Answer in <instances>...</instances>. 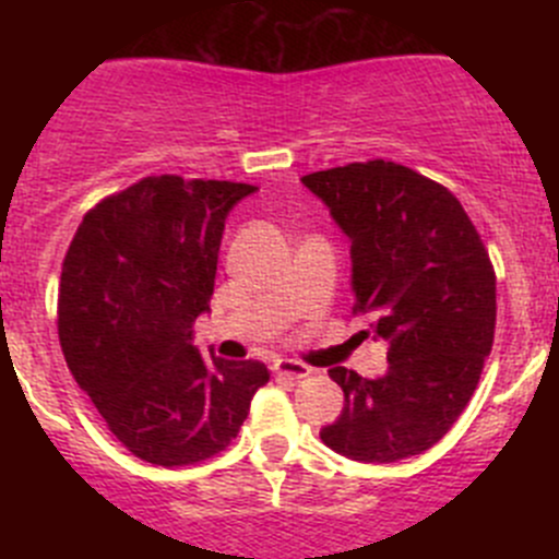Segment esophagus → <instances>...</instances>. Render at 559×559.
<instances>
[{
	"instance_id": "1",
	"label": "esophagus",
	"mask_w": 559,
	"mask_h": 559,
	"mask_svg": "<svg viewBox=\"0 0 559 559\" xmlns=\"http://www.w3.org/2000/svg\"><path fill=\"white\" fill-rule=\"evenodd\" d=\"M275 376L286 381H300L306 376H311V368L306 362H297V359H278L275 362Z\"/></svg>"
}]
</instances>
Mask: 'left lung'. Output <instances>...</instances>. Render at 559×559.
<instances>
[{
    "mask_svg": "<svg viewBox=\"0 0 559 559\" xmlns=\"http://www.w3.org/2000/svg\"><path fill=\"white\" fill-rule=\"evenodd\" d=\"M302 183L352 240L354 313L389 343V370L332 368L343 414L321 430L332 452L397 462L436 447L465 411L495 341V267L460 200L394 162H352Z\"/></svg>",
    "mask_w": 559,
    "mask_h": 559,
    "instance_id": "left-lung-1",
    "label": "left lung"
}]
</instances>
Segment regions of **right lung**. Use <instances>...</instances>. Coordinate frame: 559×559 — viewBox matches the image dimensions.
I'll use <instances>...</instances> for the list:
<instances>
[{
	"mask_svg": "<svg viewBox=\"0 0 559 559\" xmlns=\"http://www.w3.org/2000/svg\"><path fill=\"white\" fill-rule=\"evenodd\" d=\"M253 191L151 175L97 202L67 248V368L112 436L151 465H197L224 452L270 381L262 362H207L191 346V324L211 311L224 218Z\"/></svg>",
	"mask_w": 559,
	"mask_h": 559,
	"instance_id": "add662e5",
	"label": "right lung"
}]
</instances>
